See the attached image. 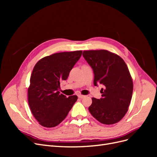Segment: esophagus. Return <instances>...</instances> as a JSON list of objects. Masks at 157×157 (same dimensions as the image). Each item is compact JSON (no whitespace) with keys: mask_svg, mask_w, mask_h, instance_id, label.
Here are the masks:
<instances>
[{"mask_svg":"<svg viewBox=\"0 0 157 157\" xmlns=\"http://www.w3.org/2000/svg\"><path fill=\"white\" fill-rule=\"evenodd\" d=\"M78 97L80 99H82V98H84L85 97V96H84V95H81V94H78Z\"/></svg>","mask_w":157,"mask_h":157,"instance_id":"1","label":"esophagus"}]
</instances>
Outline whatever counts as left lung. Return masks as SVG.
Masks as SVG:
<instances>
[{"label":"left lung","instance_id":"left-lung-1","mask_svg":"<svg viewBox=\"0 0 157 157\" xmlns=\"http://www.w3.org/2000/svg\"><path fill=\"white\" fill-rule=\"evenodd\" d=\"M82 56L94 73V84L103 86L102 98H92L88 107L91 115L103 124L119 122L128 110L133 93V82L124 61L105 50H85Z\"/></svg>","mask_w":157,"mask_h":157}]
</instances>
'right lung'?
<instances>
[{
    "instance_id": "add662e5",
    "label": "right lung",
    "mask_w": 157,
    "mask_h": 157,
    "mask_svg": "<svg viewBox=\"0 0 157 157\" xmlns=\"http://www.w3.org/2000/svg\"><path fill=\"white\" fill-rule=\"evenodd\" d=\"M82 52H59L46 56L33 68L28 88V102L32 114L41 126H58L77 100L76 95L67 98L58 90L60 82L68 78Z\"/></svg>"
}]
</instances>
